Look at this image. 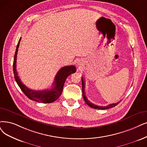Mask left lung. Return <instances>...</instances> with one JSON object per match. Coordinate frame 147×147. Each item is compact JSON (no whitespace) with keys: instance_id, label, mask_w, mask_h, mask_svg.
I'll return each instance as SVG.
<instances>
[{"instance_id":"1","label":"left lung","mask_w":147,"mask_h":147,"mask_svg":"<svg viewBox=\"0 0 147 147\" xmlns=\"http://www.w3.org/2000/svg\"><path fill=\"white\" fill-rule=\"evenodd\" d=\"M82 79V89H83V90H82V92H83V99L85 101V102L89 105V106H90V107L93 108V109H101V110H104V109H110V108H112L115 106H116V105H118L119 104V102H116V103H113V104H109L108 105H107L106 107H103V106H98V105H95L94 104L90 102V101L89 100H88V99L87 98L86 96V93H85V91H84V88H85V81H84L83 78H81Z\"/></svg>"}]
</instances>
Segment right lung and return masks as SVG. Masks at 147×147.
Segmentation results:
<instances>
[{
	"label": "right lung",
	"instance_id": "1",
	"mask_svg": "<svg viewBox=\"0 0 147 147\" xmlns=\"http://www.w3.org/2000/svg\"><path fill=\"white\" fill-rule=\"evenodd\" d=\"M20 38L18 44L17 45V48L15 52L14 61H13V72L17 84L20 88L22 92L25 93V95L32 101H37L42 103H51L56 101L57 99L61 95L64 84L67 77L72 74L76 72V67L75 66H67L61 68L57 72L54 81L52 84V87L49 90H34L29 89L25 84L22 83L19 77L17 74L16 70V60L17 54L18 52V48L21 40Z\"/></svg>",
	"mask_w": 147,
	"mask_h": 147
}]
</instances>
